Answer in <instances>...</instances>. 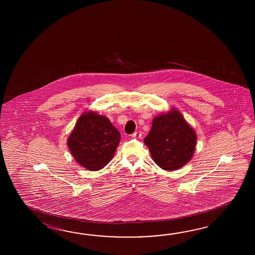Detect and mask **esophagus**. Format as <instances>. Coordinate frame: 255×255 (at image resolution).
<instances>
[{
	"label": "esophagus",
	"mask_w": 255,
	"mask_h": 255,
	"mask_svg": "<svg viewBox=\"0 0 255 255\" xmlns=\"http://www.w3.org/2000/svg\"><path fill=\"white\" fill-rule=\"evenodd\" d=\"M131 136H132V137H134V138H135V137H138V136H140V133H139V132H135V133H133V134L131 135Z\"/></svg>",
	"instance_id": "esophagus-1"
}]
</instances>
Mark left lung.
<instances>
[{
    "label": "left lung",
    "mask_w": 255,
    "mask_h": 255,
    "mask_svg": "<svg viewBox=\"0 0 255 255\" xmlns=\"http://www.w3.org/2000/svg\"><path fill=\"white\" fill-rule=\"evenodd\" d=\"M196 141L195 131L175 109L156 117L144 138L153 160L158 167L169 171L179 169L190 161Z\"/></svg>",
    "instance_id": "1"
}]
</instances>
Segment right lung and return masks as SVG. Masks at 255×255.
Listing matches in <instances>:
<instances>
[{
    "mask_svg": "<svg viewBox=\"0 0 255 255\" xmlns=\"http://www.w3.org/2000/svg\"><path fill=\"white\" fill-rule=\"evenodd\" d=\"M120 142V131L107 117L88 111L77 120L67 146L76 162L97 171L109 164Z\"/></svg>",
    "mask_w": 255,
    "mask_h": 255,
    "instance_id": "add662e5",
    "label": "right lung"
}]
</instances>
